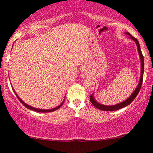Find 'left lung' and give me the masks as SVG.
Instances as JSON below:
<instances>
[{"mask_svg":"<svg viewBox=\"0 0 153 153\" xmlns=\"http://www.w3.org/2000/svg\"><path fill=\"white\" fill-rule=\"evenodd\" d=\"M125 34L129 35L130 38H131V39H133V41L136 42V45H137L138 51H139V56H140V59H141V76H140V80H139V85H138L137 87H136V89L134 90V91L132 93L131 95L130 96V97H128V99L125 100L123 101V102H120V103L117 104V105H102V104L97 102V101L95 100V99L94 98V96H93V94H91V95L90 96V101H91V102L92 103V105H94V107H96L97 108L100 109V110L105 111H117V110H119V109L125 107V106L128 105L129 104H131V102H133V100L135 99V98H136V96L138 95V94H139V91H140V89H141V85H142V82H143V75H144V56H143L142 53H141V48H140V45H139V41H138V40L136 39V38L133 37V36H132L131 33H128V32H126V33H125Z\"/></svg>","mask_w":153,"mask_h":153,"instance_id":"left-lung-1","label":"left lung"}]
</instances>
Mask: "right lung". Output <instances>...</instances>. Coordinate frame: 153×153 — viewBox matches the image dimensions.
Here are the masks:
<instances>
[{"label": "right lung", "mask_w": 153, "mask_h": 153, "mask_svg": "<svg viewBox=\"0 0 153 153\" xmlns=\"http://www.w3.org/2000/svg\"><path fill=\"white\" fill-rule=\"evenodd\" d=\"M13 90H14V89H13ZM14 93H15L16 96H17V98H18V100H19L20 101V102H21V103L22 104V105H23L24 106H25V108H27L30 109V110L34 111L41 112V113H45V112H46V113H47V112H52V111H56V110H57V109H59V108L61 107V106H62V105H63V103H64V100H63V102H62V103L60 104V105H59V106H57V107L54 108H52V109H47V110H45V109H39V108H34V107H31V106L28 105V104L25 103V102H24L23 101H22V100L20 99V98L18 97V95H17V94H16V92H15V91H14Z\"/></svg>", "instance_id": "right-lung-1"}]
</instances>
